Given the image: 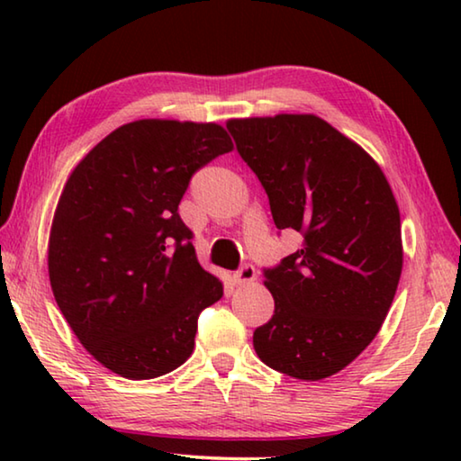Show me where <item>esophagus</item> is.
I'll use <instances>...</instances> for the list:
<instances>
[{"instance_id": "34e87169", "label": "esophagus", "mask_w": 461, "mask_h": 461, "mask_svg": "<svg viewBox=\"0 0 461 461\" xmlns=\"http://www.w3.org/2000/svg\"><path fill=\"white\" fill-rule=\"evenodd\" d=\"M256 280V268L252 264H244V267H240V270L233 275V283L236 285H249Z\"/></svg>"}]
</instances>
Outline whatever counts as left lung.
I'll list each match as a JSON object with an SVG mask.
<instances>
[{"label": "left lung", "instance_id": "8db88e82", "mask_svg": "<svg viewBox=\"0 0 461 461\" xmlns=\"http://www.w3.org/2000/svg\"><path fill=\"white\" fill-rule=\"evenodd\" d=\"M228 130L276 228L303 236L301 249L264 268L275 315L254 331L256 354L286 376H333L393 305L402 270L394 194L372 156L317 115L230 120Z\"/></svg>", "mask_w": 461, "mask_h": 461}]
</instances>
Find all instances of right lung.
<instances>
[{
	"label": "right lung",
	"mask_w": 461,
	"mask_h": 461,
	"mask_svg": "<svg viewBox=\"0 0 461 461\" xmlns=\"http://www.w3.org/2000/svg\"><path fill=\"white\" fill-rule=\"evenodd\" d=\"M231 148L217 123L131 122L101 140L62 189L49 240L54 299L85 349L123 378L185 364L201 311L223 296L178 203L191 176Z\"/></svg>",
	"instance_id": "add662e5"
}]
</instances>
